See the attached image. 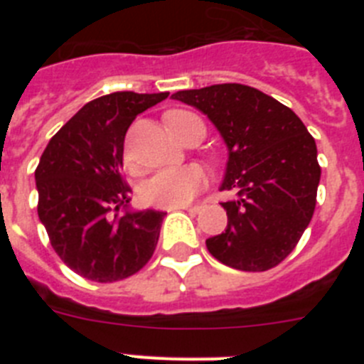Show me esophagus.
<instances>
[{
	"instance_id": "1",
	"label": "esophagus",
	"mask_w": 364,
	"mask_h": 364,
	"mask_svg": "<svg viewBox=\"0 0 364 364\" xmlns=\"http://www.w3.org/2000/svg\"><path fill=\"white\" fill-rule=\"evenodd\" d=\"M171 210H189L193 211V213H198V211H200V205H191V208H189V205H178V208H171Z\"/></svg>"
}]
</instances>
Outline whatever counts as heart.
Here are the masks:
<instances>
[{"label":"heart","instance_id":"obj_1","mask_svg":"<svg viewBox=\"0 0 364 364\" xmlns=\"http://www.w3.org/2000/svg\"><path fill=\"white\" fill-rule=\"evenodd\" d=\"M193 114L189 111H171L166 114V124L173 134L180 118ZM204 173L195 166L169 167L151 176L142 188L146 204L156 208H178L193 200V197L204 188Z\"/></svg>","mask_w":364,"mask_h":364}]
</instances>
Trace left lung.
<instances>
[{
    "mask_svg": "<svg viewBox=\"0 0 364 364\" xmlns=\"http://www.w3.org/2000/svg\"><path fill=\"white\" fill-rule=\"evenodd\" d=\"M208 114L230 160L220 191L228 228L205 240L208 252L242 272H266L295 250L317 202L321 166L306 125L290 107L255 87L220 83L171 96Z\"/></svg>",
    "mask_w": 364,
    "mask_h": 364,
    "instance_id": "obj_1",
    "label": "left lung"
}]
</instances>
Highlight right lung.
Here are the masks:
<instances>
[{"label":"right lung","instance_id":"obj_1","mask_svg":"<svg viewBox=\"0 0 364 364\" xmlns=\"http://www.w3.org/2000/svg\"><path fill=\"white\" fill-rule=\"evenodd\" d=\"M169 92H111L83 105L58 131L36 167L38 217L58 257L95 282L127 279L159 244L162 211L118 215L131 200L122 175L125 133Z\"/></svg>","mask_w":364,"mask_h":364}]
</instances>
